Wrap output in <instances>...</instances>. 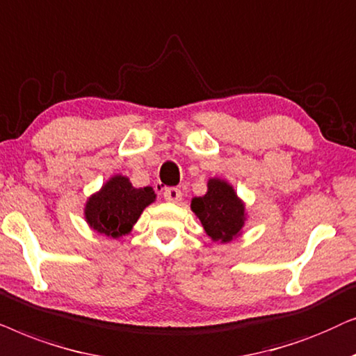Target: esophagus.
<instances>
[{"instance_id":"obj_1","label":"esophagus","mask_w":356,"mask_h":356,"mask_svg":"<svg viewBox=\"0 0 356 356\" xmlns=\"http://www.w3.org/2000/svg\"><path fill=\"white\" fill-rule=\"evenodd\" d=\"M164 198H165V200H168V202L177 203V202H181L182 192L179 191L177 187H169V188H165V191H164Z\"/></svg>"}]
</instances>
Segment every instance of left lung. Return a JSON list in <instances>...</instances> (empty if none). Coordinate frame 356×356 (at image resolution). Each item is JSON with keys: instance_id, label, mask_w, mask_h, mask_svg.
<instances>
[{"instance_id": "1", "label": "left lung", "mask_w": 356, "mask_h": 356, "mask_svg": "<svg viewBox=\"0 0 356 356\" xmlns=\"http://www.w3.org/2000/svg\"><path fill=\"white\" fill-rule=\"evenodd\" d=\"M192 210L213 241L229 243L244 226V203L234 188L220 179L208 181V192L192 200Z\"/></svg>"}]
</instances>
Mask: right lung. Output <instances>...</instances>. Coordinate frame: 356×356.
I'll return each instance as SVG.
<instances>
[{"label": "right lung", "instance_id": "add662e5", "mask_svg": "<svg viewBox=\"0 0 356 356\" xmlns=\"http://www.w3.org/2000/svg\"><path fill=\"white\" fill-rule=\"evenodd\" d=\"M151 187L135 188L123 175H115L86 203V221L97 233L120 238L129 234L131 226L149 203L154 202Z\"/></svg>", "mask_w": 356, "mask_h": 356}]
</instances>
